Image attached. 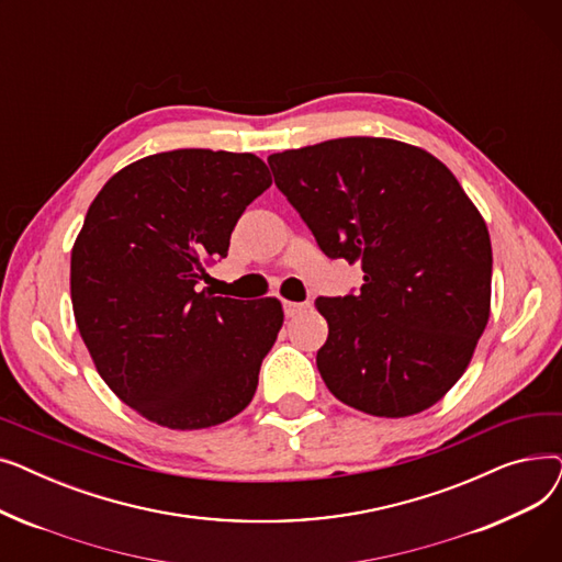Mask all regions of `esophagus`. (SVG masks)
Masks as SVG:
<instances>
[{
  "label": "esophagus",
  "mask_w": 562,
  "mask_h": 562,
  "mask_svg": "<svg viewBox=\"0 0 562 562\" xmlns=\"http://www.w3.org/2000/svg\"><path fill=\"white\" fill-rule=\"evenodd\" d=\"M282 307H284V316H296V314H301V312H305L307 307H310V303H293V301H284L282 303Z\"/></svg>",
  "instance_id": "34e87169"
}]
</instances>
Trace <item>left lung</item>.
<instances>
[{
	"label": "left lung",
	"mask_w": 562,
	"mask_h": 562,
	"mask_svg": "<svg viewBox=\"0 0 562 562\" xmlns=\"http://www.w3.org/2000/svg\"><path fill=\"white\" fill-rule=\"evenodd\" d=\"M276 187L330 259L362 261L356 293L316 299L328 390L373 417H409L464 373L490 318L487 225L422 147L350 136L269 157Z\"/></svg>",
	"instance_id": "obj_1"
}]
</instances>
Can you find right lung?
<instances>
[{
    "label": "right lung",
    "instance_id": "1",
    "mask_svg": "<svg viewBox=\"0 0 562 562\" xmlns=\"http://www.w3.org/2000/svg\"><path fill=\"white\" fill-rule=\"evenodd\" d=\"M269 187L255 155L172 150L115 172L88 206L70 261L75 321L102 380L145 419L198 430L252 401L282 305L200 282Z\"/></svg>",
    "mask_w": 562,
    "mask_h": 562
}]
</instances>
